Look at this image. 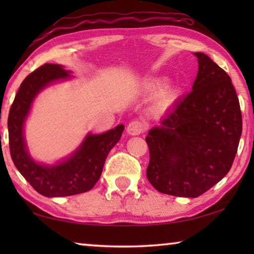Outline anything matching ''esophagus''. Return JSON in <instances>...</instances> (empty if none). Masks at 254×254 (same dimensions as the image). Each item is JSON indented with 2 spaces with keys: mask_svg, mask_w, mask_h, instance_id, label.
I'll return each instance as SVG.
<instances>
[{
  "mask_svg": "<svg viewBox=\"0 0 254 254\" xmlns=\"http://www.w3.org/2000/svg\"><path fill=\"white\" fill-rule=\"evenodd\" d=\"M127 131L128 134L131 135L141 134V133H143L145 131V124L143 122L139 121V120H134V121L128 123Z\"/></svg>",
  "mask_w": 254,
  "mask_h": 254,
  "instance_id": "obj_1",
  "label": "esophagus"
}]
</instances>
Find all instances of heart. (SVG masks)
I'll return each instance as SVG.
<instances>
[{"mask_svg": "<svg viewBox=\"0 0 254 254\" xmlns=\"http://www.w3.org/2000/svg\"><path fill=\"white\" fill-rule=\"evenodd\" d=\"M162 87V83L161 81H158V83L153 84L151 86V88L154 89V91H158V89H160ZM177 95H178V92L176 91V89L174 88H170L168 89V91L163 93L162 95V98H161V102L163 105H169L170 103H173L176 98H177Z\"/></svg>", "mask_w": 254, "mask_h": 254, "instance_id": "heart-1", "label": "heart"}]
</instances>
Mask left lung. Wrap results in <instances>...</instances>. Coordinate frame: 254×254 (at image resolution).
Wrapping results in <instances>:
<instances>
[{
    "mask_svg": "<svg viewBox=\"0 0 254 254\" xmlns=\"http://www.w3.org/2000/svg\"><path fill=\"white\" fill-rule=\"evenodd\" d=\"M195 56L199 65L192 91L145 137L150 184L163 194L192 198L229 173L242 133L231 77L207 55Z\"/></svg>",
    "mask_w": 254,
    "mask_h": 254,
    "instance_id": "left-lung-1",
    "label": "left lung"
}]
</instances>
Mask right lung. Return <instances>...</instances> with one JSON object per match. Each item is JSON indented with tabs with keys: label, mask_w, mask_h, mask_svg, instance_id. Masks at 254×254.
<instances>
[{
	"label": "right lung",
	"mask_w": 254,
	"mask_h": 254,
	"mask_svg": "<svg viewBox=\"0 0 254 254\" xmlns=\"http://www.w3.org/2000/svg\"><path fill=\"white\" fill-rule=\"evenodd\" d=\"M60 65L45 64L22 81L7 119L10 153L16 169L33 189L46 197H64L88 191L100 179L105 159L119 142L123 124L102 134H88L80 148L56 166H42L30 158L25 149L23 123L33 98L51 81L68 77Z\"/></svg>",
	"instance_id": "add662e5"
}]
</instances>
